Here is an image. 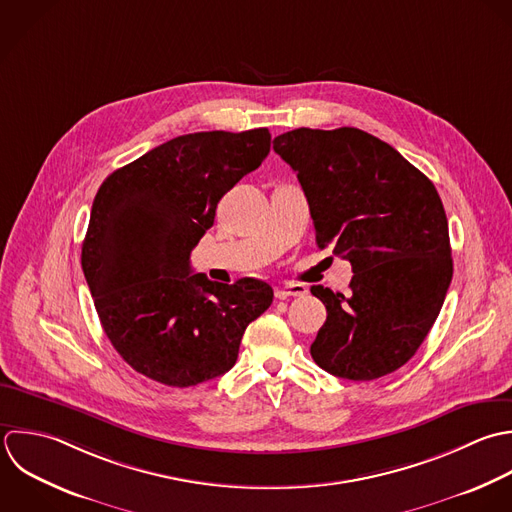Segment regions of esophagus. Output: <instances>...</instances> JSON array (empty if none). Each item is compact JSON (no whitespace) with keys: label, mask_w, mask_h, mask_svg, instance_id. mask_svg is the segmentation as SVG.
Segmentation results:
<instances>
[{"label":"esophagus","mask_w":512,"mask_h":512,"mask_svg":"<svg viewBox=\"0 0 512 512\" xmlns=\"http://www.w3.org/2000/svg\"><path fill=\"white\" fill-rule=\"evenodd\" d=\"M307 295V287L301 283H287L275 289L277 299H289V297H303Z\"/></svg>","instance_id":"obj_1"}]
</instances>
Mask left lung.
I'll use <instances>...</instances> for the list:
<instances>
[{"label":"left lung","mask_w":512,"mask_h":512,"mask_svg":"<svg viewBox=\"0 0 512 512\" xmlns=\"http://www.w3.org/2000/svg\"><path fill=\"white\" fill-rule=\"evenodd\" d=\"M273 149L305 191L319 249L353 267L351 293L313 285L327 321L313 361L349 381L403 367L437 321L453 279L449 223L433 181L357 127H299Z\"/></svg>","instance_id":"left-lung-1"}]
</instances>
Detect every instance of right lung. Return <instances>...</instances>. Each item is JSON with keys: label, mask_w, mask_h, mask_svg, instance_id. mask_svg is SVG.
<instances>
[{"label": "right lung", "mask_w": 512, "mask_h": 512, "mask_svg": "<svg viewBox=\"0 0 512 512\" xmlns=\"http://www.w3.org/2000/svg\"><path fill=\"white\" fill-rule=\"evenodd\" d=\"M269 149L265 127L187 133L101 183L81 267L107 339L147 379L183 389L227 373L247 325L273 303L265 281L215 283L189 265L219 199Z\"/></svg>", "instance_id": "obj_1"}]
</instances>
